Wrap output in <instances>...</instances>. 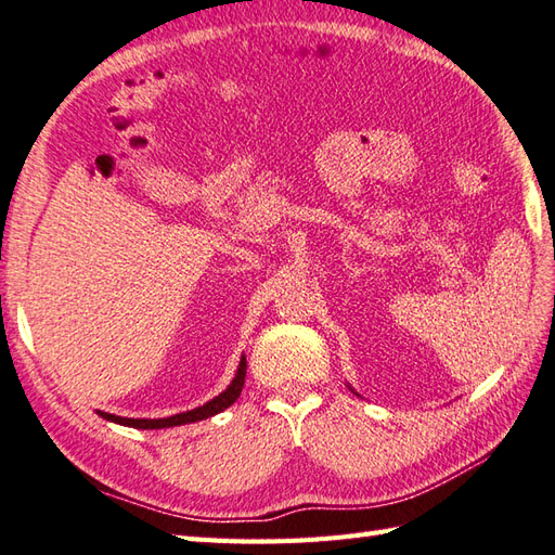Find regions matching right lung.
Instances as JSON below:
<instances>
[{"instance_id":"1","label":"right lung","mask_w":555,"mask_h":555,"mask_svg":"<svg viewBox=\"0 0 555 555\" xmlns=\"http://www.w3.org/2000/svg\"><path fill=\"white\" fill-rule=\"evenodd\" d=\"M244 375H246V359L242 356L240 367H237V375L232 379V385L223 391L218 393L216 399H211L208 403L199 405V409L188 411V413H178V415H170V417H158V421H146V417H140V421H134V417H120V415H111V413H102V417L111 423H118V425H128V427H138V429H162V427H176V425H188V423H196V421H206V417H211L220 411H225L228 405H232L237 401V397L242 393L244 387Z\"/></svg>"}]
</instances>
